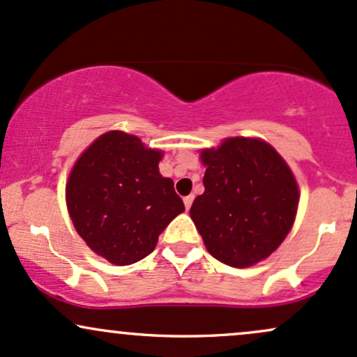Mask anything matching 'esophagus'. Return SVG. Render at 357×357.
<instances>
[{
  "instance_id": "obj_1",
  "label": "esophagus",
  "mask_w": 357,
  "mask_h": 357,
  "mask_svg": "<svg viewBox=\"0 0 357 357\" xmlns=\"http://www.w3.org/2000/svg\"><path fill=\"white\" fill-rule=\"evenodd\" d=\"M193 199H195L193 195H188V197L183 198V202H185V208H186V210L191 208V205H193Z\"/></svg>"
}]
</instances>
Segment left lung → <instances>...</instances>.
<instances>
[{
	"instance_id": "left-lung-1",
	"label": "left lung",
	"mask_w": 357,
	"mask_h": 357,
	"mask_svg": "<svg viewBox=\"0 0 357 357\" xmlns=\"http://www.w3.org/2000/svg\"><path fill=\"white\" fill-rule=\"evenodd\" d=\"M205 193L195 198L191 220L206 250L223 264L249 268L280 248L298 208V185L268 142L232 137L203 149Z\"/></svg>"
}]
</instances>
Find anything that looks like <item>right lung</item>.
<instances>
[{
    "instance_id": "right-lung-1",
    "label": "right lung",
    "mask_w": 357,
    "mask_h": 357,
    "mask_svg": "<svg viewBox=\"0 0 357 357\" xmlns=\"http://www.w3.org/2000/svg\"><path fill=\"white\" fill-rule=\"evenodd\" d=\"M162 152L112 130L76 160L66 186L68 210L93 252L116 266L149 256L169 222L185 211L174 183L162 178Z\"/></svg>"
}]
</instances>
